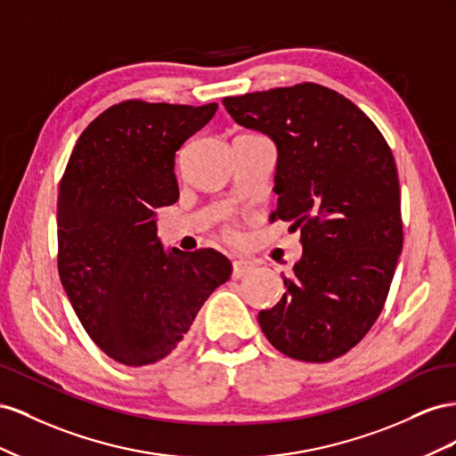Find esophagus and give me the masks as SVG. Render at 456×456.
Listing matches in <instances>:
<instances>
[{"mask_svg":"<svg viewBox=\"0 0 456 456\" xmlns=\"http://www.w3.org/2000/svg\"><path fill=\"white\" fill-rule=\"evenodd\" d=\"M254 267L256 265L254 262H250V259H235V262H232V277L240 279L244 275H248Z\"/></svg>","mask_w":456,"mask_h":456,"instance_id":"1","label":"esophagus"}]
</instances>
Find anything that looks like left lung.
<instances>
[{"label":"left lung","instance_id":"8db88e82","mask_svg":"<svg viewBox=\"0 0 456 456\" xmlns=\"http://www.w3.org/2000/svg\"><path fill=\"white\" fill-rule=\"evenodd\" d=\"M239 126L277 145V210L304 254L281 302L259 311L267 340L297 361L327 362L379 319L403 248L399 177L380 129L319 84L225 97Z\"/></svg>","mask_w":456,"mask_h":456}]
</instances>
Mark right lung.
<instances>
[{"label": "right lung", "mask_w": 456, "mask_h": 456, "mask_svg": "<svg viewBox=\"0 0 456 456\" xmlns=\"http://www.w3.org/2000/svg\"><path fill=\"white\" fill-rule=\"evenodd\" d=\"M216 110V102H118L84 129L61 179L62 289L91 340L122 365L170 355L231 277L214 248L166 252L154 221V208L179 199L175 152Z\"/></svg>", "instance_id": "obj_1"}]
</instances>
